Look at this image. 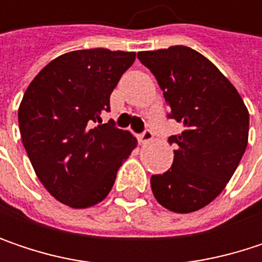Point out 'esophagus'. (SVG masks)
I'll return each mask as SVG.
<instances>
[{"mask_svg": "<svg viewBox=\"0 0 262 262\" xmlns=\"http://www.w3.org/2000/svg\"><path fill=\"white\" fill-rule=\"evenodd\" d=\"M153 139V133L151 130H144L141 135H139V142H142V144H147V142H150Z\"/></svg>", "mask_w": 262, "mask_h": 262, "instance_id": "1", "label": "esophagus"}]
</instances>
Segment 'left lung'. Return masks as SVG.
I'll return each instance as SVG.
<instances>
[{"instance_id": "1", "label": "left lung", "mask_w": 262, "mask_h": 262, "mask_svg": "<svg viewBox=\"0 0 262 262\" xmlns=\"http://www.w3.org/2000/svg\"><path fill=\"white\" fill-rule=\"evenodd\" d=\"M138 59L164 91L168 118L185 127L168 138L176 145L174 161L168 171L151 176L153 195L173 212H194L235 173L247 147V107L220 70L189 47L141 51Z\"/></svg>"}]
</instances>
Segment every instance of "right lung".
Segmentation results:
<instances>
[{
  "mask_svg": "<svg viewBox=\"0 0 262 262\" xmlns=\"http://www.w3.org/2000/svg\"><path fill=\"white\" fill-rule=\"evenodd\" d=\"M135 53L77 50L51 60L28 84L18 111L19 132L36 176L71 208L100 203L136 147L130 132L106 124L111 94Z\"/></svg>",
  "mask_w": 262,
  "mask_h": 262,
  "instance_id": "right-lung-1",
  "label": "right lung"
}]
</instances>
